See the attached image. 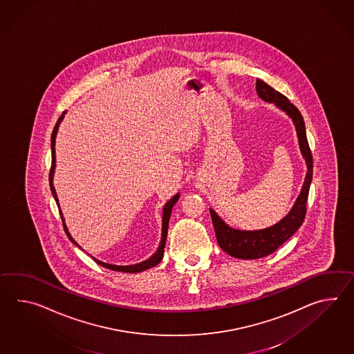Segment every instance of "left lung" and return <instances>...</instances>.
<instances>
[{"label": "left lung", "instance_id": "obj_1", "mask_svg": "<svg viewBox=\"0 0 354 354\" xmlns=\"http://www.w3.org/2000/svg\"><path fill=\"white\" fill-rule=\"evenodd\" d=\"M257 93L264 102H274L278 108L284 110L291 117L299 136V149L306 160L307 175L302 190L291 212L272 227L264 228L259 231L235 230V228L228 227L213 209H209L213 227H214L216 237L221 249L237 259H259L263 257H267L269 254L275 252L283 243H286L299 230L306 216L307 198H308L310 184L313 180V169H314L313 153L307 142L305 122L299 110L290 102L284 95L274 90L273 87L269 86L261 80H257Z\"/></svg>", "mask_w": 354, "mask_h": 354}]
</instances>
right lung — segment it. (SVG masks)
<instances>
[{
    "mask_svg": "<svg viewBox=\"0 0 354 354\" xmlns=\"http://www.w3.org/2000/svg\"><path fill=\"white\" fill-rule=\"evenodd\" d=\"M63 115H64V113H63L62 115H61V117L58 118V120H57L55 129H53V132H52V140H50V142H52V166H50V170H49V185H50L52 194L55 196V202H57V203H58V199H57L55 187H53V173H55V143L57 131H58L59 123H61V120L63 119ZM178 199H179V194L174 196L173 198L166 203L165 207H164V214H162V237H161V243H160V246H158V252H155V254H153L149 260H145V261L138 263V264H134V266H124V267H120V266H111V264L102 263V261H99V260L94 259V258H93V259H94L97 264H100V266H102L104 268H108V269L115 270V272H126V273H138V272H143V270H146V269H149V268L158 266V263L162 260V257H164V248H165L166 235H167V226H169V221H170V214H171V209H173L174 205L178 202ZM59 214H61V217H62L63 227H64L66 234H67L68 239L71 240L72 243H73V244H76V241H75V240L72 239L71 235L68 234L67 227H66V225H64L62 212H59ZM77 246H79V245H77Z\"/></svg>",
    "mask_w": 354,
    "mask_h": 354,
    "instance_id": "add662e5",
    "label": "right lung"
}]
</instances>
